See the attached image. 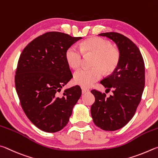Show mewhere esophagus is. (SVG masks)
<instances>
[{
    "label": "esophagus",
    "mask_w": 158,
    "mask_h": 158,
    "mask_svg": "<svg viewBox=\"0 0 158 158\" xmlns=\"http://www.w3.org/2000/svg\"><path fill=\"white\" fill-rule=\"evenodd\" d=\"M89 92H90L89 89H85V88H82V94H86V93H88Z\"/></svg>",
    "instance_id": "obj_1"
}]
</instances>
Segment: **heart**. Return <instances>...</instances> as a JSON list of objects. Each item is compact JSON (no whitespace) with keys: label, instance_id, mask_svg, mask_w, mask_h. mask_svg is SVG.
I'll return each mask as SVG.
<instances>
[{"label":"heart","instance_id":"heart-1","mask_svg":"<svg viewBox=\"0 0 158 158\" xmlns=\"http://www.w3.org/2000/svg\"><path fill=\"white\" fill-rule=\"evenodd\" d=\"M94 55L92 69H81L73 74L74 84L87 88L101 78L102 71L110 74L117 69L120 61V52L112 46L111 43L101 37L87 39L81 44V49L76 46L69 47L65 53L66 62L72 68H78L81 64L82 55Z\"/></svg>","mask_w":158,"mask_h":158}]
</instances>
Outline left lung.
<instances>
[{
    "mask_svg": "<svg viewBox=\"0 0 158 158\" xmlns=\"http://www.w3.org/2000/svg\"><path fill=\"white\" fill-rule=\"evenodd\" d=\"M117 44L120 61L112 74L101 83L113 94L106 97L105 93L91 91L95 102L91 114L96 126L106 131H114L125 126L135 114L142 99L145 85V66L138 47L118 32L101 33Z\"/></svg>",
    "mask_w": 158,
    "mask_h": 158,
    "instance_id": "8db88e82",
    "label": "left lung"
}]
</instances>
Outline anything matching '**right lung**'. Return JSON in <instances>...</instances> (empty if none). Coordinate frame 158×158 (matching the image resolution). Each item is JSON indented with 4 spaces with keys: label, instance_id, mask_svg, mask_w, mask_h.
Here are the masks:
<instances>
[{
    "label": "right lung",
    "instance_id": "add662e5",
    "mask_svg": "<svg viewBox=\"0 0 158 158\" xmlns=\"http://www.w3.org/2000/svg\"><path fill=\"white\" fill-rule=\"evenodd\" d=\"M82 37L60 32L39 36L25 47L18 61L15 87L30 121L41 131L55 132L66 126L82 94L78 85L62 87L72 78L65 53Z\"/></svg>",
    "mask_w": 158,
    "mask_h": 158
}]
</instances>
